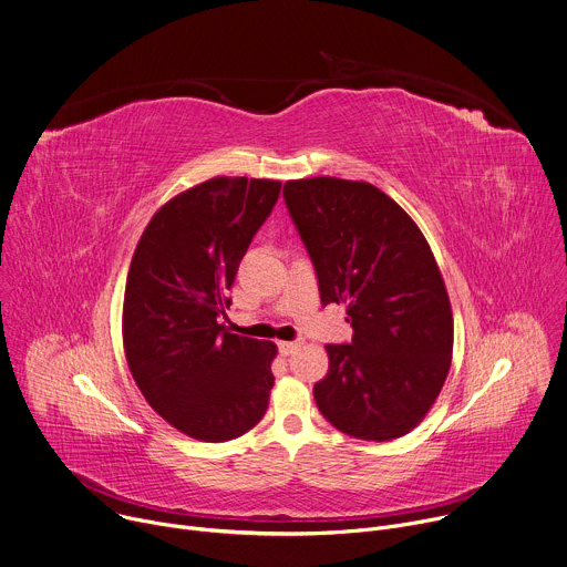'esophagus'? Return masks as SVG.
Returning <instances> with one entry per match:
<instances>
[{
    "mask_svg": "<svg viewBox=\"0 0 567 567\" xmlns=\"http://www.w3.org/2000/svg\"><path fill=\"white\" fill-rule=\"evenodd\" d=\"M298 347H300V342H287V340L278 342V351H280L282 355H291Z\"/></svg>",
    "mask_w": 567,
    "mask_h": 567,
    "instance_id": "1",
    "label": "esophagus"
}]
</instances>
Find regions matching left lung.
Listing matches in <instances>:
<instances>
[{
	"instance_id": "1",
	"label": "left lung",
	"mask_w": 567,
	"mask_h": 567,
	"mask_svg": "<svg viewBox=\"0 0 567 567\" xmlns=\"http://www.w3.org/2000/svg\"><path fill=\"white\" fill-rule=\"evenodd\" d=\"M282 196L322 305L344 302L353 327L351 342L327 344L316 405L353 439H401L430 412L452 364L454 320L434 254L416 223L369 182L291 179Z\"/></svg>"
}]
</instances>
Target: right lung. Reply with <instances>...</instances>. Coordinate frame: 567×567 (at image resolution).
Returning <instances> with one entry per match:
<instances>
[{
	"label": "right lung",
	"mask_w": 567,
	"mask_h": 567,
	"mask_svg": "<svg viewBox=\"0 0 567 567\" xmlns=\"http://www.w3.org/2000/svg\"><path fill=\"white\" fill-rule=\"evenodd\" d=\"M280 196L276 179L214 177L144 229L124 291V351L146 403L186 436L223 443L260 423L276 344L220 322L240 260Z\"/></svg>",
	"instance_id": "add662e5"
}]
</instances>
